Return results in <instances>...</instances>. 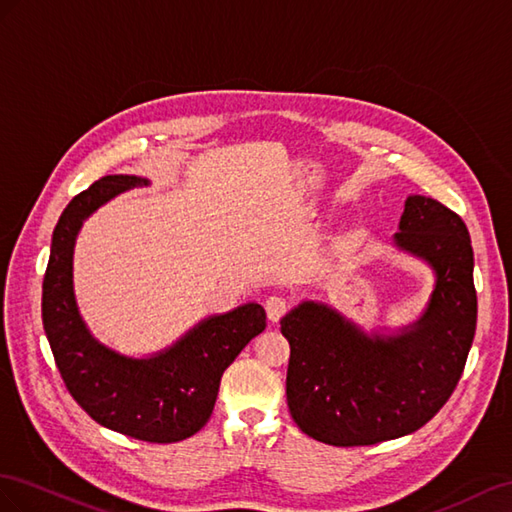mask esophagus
Instances as JSON below:
<instances>
[{"instance_id": "34e87169", "label": "esophagus", "mask_w": 512, "mask_h": 512, "mask_svg": "<svg viewBox=\"0 0 512 512\" xmlns=\"http://www.w3.org/2000/svg\"><path fill=\"white\" fill-rule=\"evenodd\" d=\"M287 311V300L283 296H270L266 298V313L270 321H279Z\"/></svg>"}]
</instances>
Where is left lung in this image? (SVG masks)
<instances>
[{"label": "left lung", "instance_id": "obj_1", "mask_svg": "<svg viewBox=\"0 0 512 512\" xmlns=\"http://www.w3.org/2000/svg\"><path fill=\"white\" fill-rule=\"evenodd\" d=\"M392 244L435 276L427 309L412 324L364 332L315 300L281 319L291 349L289 412L317 442L369 446L414 433L442 410L463 373L478 311L465 223L440 201L410 195Z\"/></svg>", "mask_w": 512, "mask_h": 512}]
</instances>
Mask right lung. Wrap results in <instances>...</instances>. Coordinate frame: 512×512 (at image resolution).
Returning a JSON list of instances; mask_svg holds the SVG:
<instances>
[{
    "instance_id": "obj_1",
    "label": "right lung",
    "mask_w": 512,
    "mask_h": 512,
    "mask_svg": "<svg viewBox=\"0 0 512 512\" xmlns=\"http://www.w3.org/2000/svg\"><path fill=\"white\" fill-rule=\"evenodd\" d=\"M139 175H105L79 193L53 229L51 257L42 281V324L70 390L98 425L143 442L186 440L206 425L223 371L266 330V311L248 302L201 319L173 345L135 358L100 343L79 313L72 285V255L83 223L100 206L137 186Z\"/></svg>"
}]
</instances>
